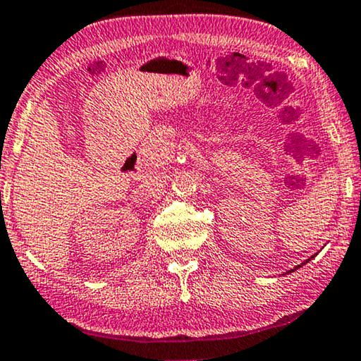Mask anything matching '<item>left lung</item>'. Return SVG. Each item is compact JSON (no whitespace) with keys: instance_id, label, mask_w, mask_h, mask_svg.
I'll list each match as a JSON object with an SVG mask.
<instances>
[{"instance_id":"8db88e82","label":"left lung","mask_w":361,"mask_h":361,"mask_svg":"<svg viewBox=\"0 0 361 361\" xmlns=\"http://www.w3.org/2000/svg\"><path fill=\"white\" fill-rule=\"evenodd\" d=\"M307 260H310V259H307ZM307 260H306V262H307ZM302 264H305V262H302ZM302 264H301V265H302ZM301 265H298V267H301ZM298 267H296V269H298ZM291 271H295V269H293V270H291Z\"/></svg>"}]
</instances>
